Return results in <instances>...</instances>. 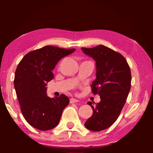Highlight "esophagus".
I'll return each mask as SVG.
<instances>
[{"instance_id":"1","label":"esophagus","mask_w":153,"mask_h":153,"mask_svg":"<svg viewBox=\"0 0 153 153\" xmlns=\"http://www.w3.org/2000/svg\"><path fill=\"white\" fill-rule=\"evenodd\" d=\"M79 100H77V99H73V98H72V99H70V103H77V102H79Z\"/></svg>"}]
</instances>
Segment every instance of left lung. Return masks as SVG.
<instances>
[{"label": "left lung", "instance_id": "obj_1", "mask_svg": "<svg viewBox=\"0 0 153 153\" xmlns=\"http://www.w3.org/2000/svg\"><path fill=\"white\" fill-rule=\"evenodd\" d=\"M81 49L96 61L97 79L91 88L101 98L95 106L88 102L93 114L84 125L88 130L101 131L110 127L120 114L131 87V72L124 57L109 48L99 45Z\"/></svg>", "mask_w": 153, "mask_h": 153}]
</instances>
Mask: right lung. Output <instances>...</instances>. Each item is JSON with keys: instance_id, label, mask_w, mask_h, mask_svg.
Returning <instances> with one entry per match:
<instances>
[{"instance_id": "obj_1", "label": "right lung", "mask_w": 153, "mask_h": 153, "mask_svg": "<svg viewBox=\"0 0 153 153\" xmlns=\"http://www.w3.org/2000/svg\"><path fill=\"white\" fill-rule=\"evenodd\" d=\"M74 51L46 45L28 52L18 65L14 88L22 114L32 127L45 131L59 124L70 100L63 94L54 98L48 97L46 83L54 78L52 71L57 63Z\"/></svg>"}]
</instances>
